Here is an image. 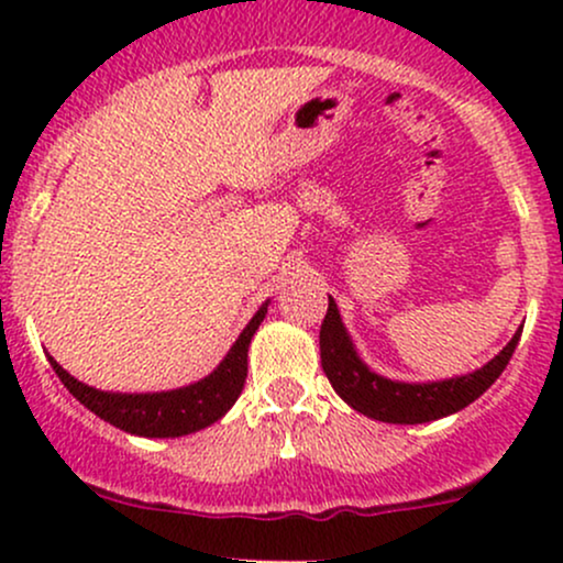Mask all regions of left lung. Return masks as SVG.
<instances>
[{"instance_id": "1", "label": "left lung", "mask_w": 563, "mask_h": 563, "mask_svg": "<svg viewBox=\"0 0 563 563\" xmlns=\"http://www.w3.org/2000/svg\"><path fill=\"white\" fill-rule=\"evenodd\" d=\"M519 335L521 331H516L495 360L468 376L437 380V384H402L367 371L341 325L335 301L328 299V312L320 328V360L335 394L357 412L384 423H426L463 410L476 397H482L506 371Z\"/></svg>"}]
</instances>
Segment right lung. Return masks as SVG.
Wrapping results in <instances>:
<instances>
[{
  "mask_svg": "<svg viewBox=\"0 0 563 563\" xmlns=\"http://www.w3.org/2000/svg\"><path fill=\"white\" fill-rule=\"evenodd\" d=\"M267 303L251 318L245 331L238 335L228 357L219 363L211 376H206L198 384L183 386L174 391L161 394H111L92 389L81 384L74 376H68L60 365L49 357V365L57 373V378L66 384V389L74 394L79 402L100 416L102 421L113 423L115 429L129 431L137 437H183L192 431L206 429L235 405L241 397L245 376H249V344L251 335L262 325Z\"/></svg>",
  "mask_w": 563,
  "mask_h": 563,
  "instance_id": "right-lung-1",
  "label": "right lung"
}]
</instances>
